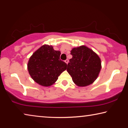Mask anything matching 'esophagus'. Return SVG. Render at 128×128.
<instances>
[{
    "mask_svg": "<svg viewBox=\"0 0 128 128\" xmlns=\"http://www.w3.org/2000/svg\"><path fill=\"white\" fill-rule=\"evenodd\" d=\"M65 62H66V64H68V62H69V60H68V59H66V60H65Z\"/></svg>",
    "mask_w": 128,
    "mask_h": 128,
    "instance_id": "34e87169",
    "label": "esophagus"
}]
</instances>
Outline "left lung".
Segmentation results:
<instances>
[{"label": "left lung", "instance_id": "left-lung-1", "mask_svg": "<svg viewBox=\"0 0 128 128\" xmlns=\"http://www.w3.org/2000/svg\"><path fill=\"white\" fill-rule=\"evenodd\" d=\"M67 72L73 81L79 86L92 84L97 78L101 69V61L96 54L88 47L82 46L70 51Z\"/></svg>", "mask_w": 128, "mask_h": 128}]
</instances>
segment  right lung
Returning a JSON list of instances; mask_svg holds the SVG:
<instances>
[{
    "label": "right lung",
    "instance_id": "obj_1",
    "mask_svg": "<svg viewBox=\"0 0 128 128\" xmlns=\"http://www.w3.org/2000/svg\"><path fill=\"white\" fill-rule=\"evenodd\" d=\"M61 52L48 45H43L30 58L28 64L29 73L40 85L49 86L55 83L67 64L60 59Z\"/></svg>",
    "mask_w": 128,
    "mask_h": 128
}]
</instances>
